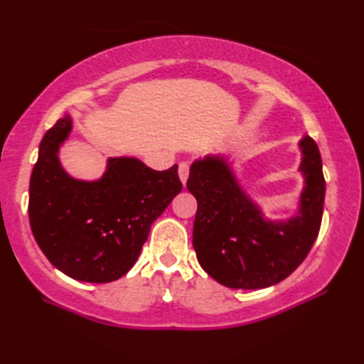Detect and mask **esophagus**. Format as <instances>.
<instances>
[{
    "label": "esophagus",
    "instance_id": "obj_1",
    "mask_svg": "<svg viewBox=\"0 0 364 364\" xmlns=\"http://www.w3.org/2000/svg\"><path fill=\"white\" fill-rule=\"evenodd\" d=\"M178 175H180V180L183 184H186L188 176H189V163L181 161L180 168H178Z\"/></svg>",
    "mask_w": 364,
    "mask_h": 364
}]
</instances>
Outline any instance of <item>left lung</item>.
Returning a JSON list of instances; mask_svg holds the SVG:
<instances>
[{
  "label": "left lung",
  "mask_w": 364,
  "mask_h": 364,
  "mask_svg": "<svg viewBox=\"0 0 364 364\" xmlns=\"http://www.w3.org/2000/svg\"><path fill=\"white\" fill-rule=\"evenodd\" d=\"M305 188L289 221H269L221 156L193 163L186 188L198 201L193 247L201 267L229 289H265L282 282L309 255L325 201L321 156L314 138L300 141Z\"/></svg>",
  "instance_id": "1"
}]
</instances>
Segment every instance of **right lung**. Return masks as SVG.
I'll list each match as a JSON object with an SVG mask.
<instances>
[{"label": "right lung", "instance_id": "add662e5", "mask_svg": "<svg viewBox=\"0 0 364 364\" xmlns=\"http://www.w3.org/2000/svg\"><path fill=\"white\" fill-rule=\"evenodd\" d=\"M70 129L65 115L39 145L29 183L31 231L60 272L82 282H114L135 265L151 224L181 191L178 165L156 171L136 158H109L100 180H75L58 156Z\"/></svg>", "mask_w": 364, "mask_h": 364}]
</instances>
